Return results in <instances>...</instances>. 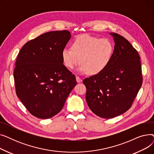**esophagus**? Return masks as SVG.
<instances>
[{
  "label": "esophagus",
  "mask_w": 154,
  "mask_h": 154,
  "mask_svg": "<svg viewBox=\"0 0 154 154\" xmlns=\"http://www.w3.org/2000/svg\"><path fill=\"white\" fill-rule=\"evenodd\" d=\"M76 80H77V82H81L82 81V79L80 78L79 76H77V75L76 76Z\"/></svg>",
  "instance_id": "34e87169"
}]
</instances>
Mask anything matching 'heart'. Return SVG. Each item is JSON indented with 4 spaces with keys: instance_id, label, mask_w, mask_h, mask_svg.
<instances>
[{
    "instance_id": "b5f03b06",
    "label": "heart",
    "mask_w": 154,
    "mask_h": 154,
    "mask_svg": "<svg viewBox=\"0 0 154 154\" xmlns=\"http://www.w3.org/2000/svg\"><path fill=\"white\" fill-rule=\"evenodd\" d=\"M114 44L107 38H99L88 34H80L73 40L72 48L65 47L62 59L65 66L73 69L80 62L79 71L92 75L100 74L112 59Z\"/></svg>"
}]
</instances>
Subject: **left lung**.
<instances>
[{"label": "left lung", "mask_w": 154, "mask_h": 154, "mask_svg": "<svg viewBox=\"0 0 154 154\" xmlns=\"http://www.w3.org/2000/svg\"><path fill=\"white\" fill-rule=\"evenodd\" d=\"M110 34L115 42L110 62L100 74L83 80L88 107L104 119L117 117L130 109L143 80L138 52L122 35Z\"/></svg>", "instance_id": "obj_1"}]
</instances>
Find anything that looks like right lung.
Returning <instances> with one entry per match:
<instances>
[{
    "label": "right lung",
    "mask_w": 154,
    "mask_h": 154,
    "mask_svg": "<svg viewBox=\"0 0 154 154\" xmlns=\"http://www.w3.org/2000/svg\"><path fill=\"white\" fill-rule=\"evenodd\" d=\"M70 37L66 30L48 32L27 42L18 54L14 71L16 94L37 118L57 114L77 84L62 59Z\"/></svg>",
    "instance_id": "1"
}]
</instances>
